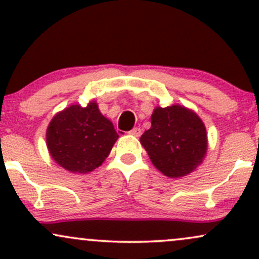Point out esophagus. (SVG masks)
<instances>
[{"label":"esophagus","instance_id":"obj_1","mask_svg":"<svg viewBox=\"0 0 259 259\" xmlns=\"http://www.w3.org/2000/svg\"><path fill=\"white\" fill-rule=\"evenodd\" d=\"M129 134L130 135L135 136V138H139V136L141 135V129H140V127H134L133 130H130Z\"/></svg>","mask_w":259,"mask_h":259}]
</instances>
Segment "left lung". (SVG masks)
Here are the masks:
<instances>
[{"label":"left lung","mask_w":259,"mask_h":259,"mask_svg":"<svg viewBox=\"0 0 259 259\" xmlns=\"http://www.w3.org/2000/svg\"><path fill=\"white\" fill-rule=\"evenodd\" d=\"M152 164L168 178H181L194 171L207 153L203 121L191 109L179 105L157 107L151 127L140 138Z\"/></svg>","instance_id":"obj_1"}]
</instances>
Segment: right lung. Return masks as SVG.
<instances>
[{"label": "right lung", "mask_w": 259, "mask_h": 259, "mask_svg": "<svg viewBox=\"0 0 259 259\" xmlns=\"http://www.w3.org/2000/svg\"><path fill=\"white\" fill-rule=\"evenodd\" d=\"M118 138L112 121L103 117L94 101L86 107L72 105L57 113L46 132L47 148L53 160L79 174L99 168Z\"/></svg>", "instance_id": "right-lung-1"}]
</instances>
